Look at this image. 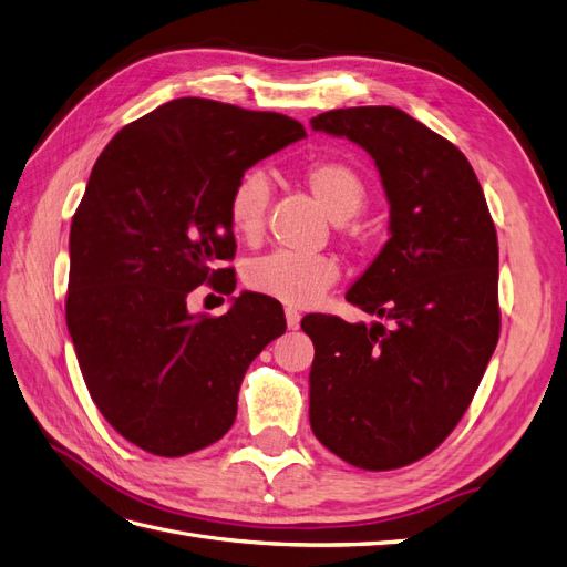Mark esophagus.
Returning a JSON list of instances; mask_svg holds the SVG:
<instances>
[{
  "mask_svg": "<svg viewBox=\"0 0 567 567\" xmlns=\"http://www.w3.org/2000/svg\"><path fill=\"white\" fill-rule=\"evenodd\" d=\"M284 315H286V323H288V329H298V326H300V319H302V315L296 310V307H286Z\"/></svg>",
  "mask_w": 567,
  "mask_h": 567,
  "instance_id": "1",
  "label": "esophagus"
}]
</instances>
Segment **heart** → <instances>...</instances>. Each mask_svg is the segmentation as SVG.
Wrapping results in <instances>:
<instances>
[{"label": "heart", "mask_w": 567, "mask_h": 567, "mask_svg": "<svg viewBox=\"0 0 567 567\" xmlns=\"http://www.w3.org/2000/svg\"><path fill=\"white\" fill-rule=\"evenodd\" d=\"M302 184L321 205L331 221H348L364 208L369 188L357 167L340 158H319L302 169ZM269 179L260 169H250L234 184L227 215L234 234L255 244L265 234L269 208ZM340 277L338 265L323 255L271 252L248 265L246 284L255 293L296 307L315 305Z\"/></svg>", "instance_id": "b5f03b06"}]
</instances>
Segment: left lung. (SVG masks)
I'll return each mask as SVG.
<instances>
[{"label": "left lung", "instance_id": "8db88e82", "mask_svg": "<svg viewBox=\"0 0 567 567\" xmlns=\"http://www.w3.org/2000/svg\"><path fill=\"white\" fill-rule=\"evenodd\" d=\"M310 125L362 146L390 203L388 244L346 296L383 321L302 319L312 433L357 468H402L454 431L499 340L496 229L466 156L404 111L338 109Z\"/></svg>", "mask_w": 567, "mask_h": 567}]
</instances>
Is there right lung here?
<instances>
[{
	"label": "right lung",
	"mask_w": 567,
	"mask_h": 567,
	"mask_svg": "<svg viewBox=\"0 0 567 567\" xmlns=\"http://www.w3.org/2000/svg\"><path fill=\"white\" fill-rule=\"evenodd\" d=\"M307 136L298 120L184 96L101 151L71 225L65 321L82 379L115 431L184 456L234 425L252 359L286 331L267 296L192 315L200 284L234 293L227 200L248 167Z\"/></svg>",
	"instance_id": "1"
}]
</instances>
